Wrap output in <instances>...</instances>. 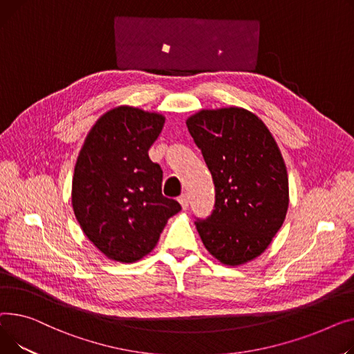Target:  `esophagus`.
<instances>
[{
    "instance_id": "esophagus-1",
    "label": "esophagus",
    "mask_w": 354,
    "mask_h": 354,
    "mask_svg": "<svg viewBox=\"0 0 354 354\" xmlns=\"http://www.w3.org/2000/svg\"><path fill=\"white\" fill-rule=\"evenodd\" d=\"M178 201H180V204H181V207H183V210L189 209V204H190L189 196H187V194H181V196L178 197Z\"/></svg>"
}]
</instances>
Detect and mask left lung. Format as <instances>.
I'll return each instance as SVG.
<instances>
[{
  "label": "left lung",
  "mask_w": 354,
  "mask_h": 354,
  "mask_svg": "<svg viewBox=\"0 0 354 354\" xmlns=\"http://www.w3.org/2000/svg\"><path fill=\"white\" fill-rule=\"evenodd\" d=\"M185 124L216 187L212 216L196 221L201 241L223 264L250 261L287 213L288 178L277 144L257 115L239 107L201 110Z\"/></svg>",
  "instance_id": "1"
}]
</instances>
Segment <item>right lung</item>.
<instances>
[{"mask_svg": "<svg viewBox=\"0 0 354 354\" xmlns=\"http://www.w3.org/2000/svg\"><path fill=\"white\" fill-rule=\"evenodd\" d=\"M164 117L121 106L101 115L78 154L71 201L88 240L109 259L133 263L156 247L181 210L161 193L162 170L149 157Z\"/></svg>", "mask_w": 354, "mask_h": 354, "instance_id": "right-lung-1", "label": "right lung"}]
</instances>
